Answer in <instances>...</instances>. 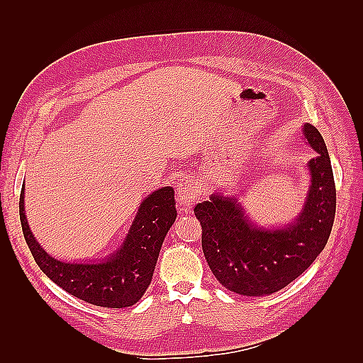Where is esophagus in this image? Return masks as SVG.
<instances>
[{
    "label": "esophagus",
    "mask_w": 363,
    "mask_h": 363,
    "mask_svg": "<svg viewBox=\"0 0 363 363\" xmlns=\"http://www.w3.org/2000/svg\"><path fill=\"white\" fill-rule=\"evenodd\" d=\"M198 184L194 177H182L179 186H177V201H179V204L186 209H190L198 199Z\"/></svg>",
    "instance_id": "esophagus-1"
}]
</instances>
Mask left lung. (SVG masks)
Masks as SVG:
<instances>
[{"instance_id": "left-lung-1", "label": "left lung", "mask_w": 363, "mask_h": 363, "mask_svg": "<svg viewBox=\"0 0 363 363\" xmlns=\"http://www.w3.org/2000/svg\"><path fill=\"white\" fill-rule=\"evenodd\" d=\"M303 134L318 154L307 164L311 187L303 211L290 225H254L237 198L221 194L195 206L207 264L223 287L238 295L265 296L287 287L328 243L337 199L333 167L318 129L306 123Z\"/></svg>"}]
</instances>
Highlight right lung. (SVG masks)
<instances>
[{
    "label": "right lung",
    "mask_w": 363,
    "mask_h": 363,
    "mask_svg": "<svg viewBox=\"0 0 363 363\" xmlns=\"http://www.w3.org/2000/svg\"><path fill=\"white\" fill-rule=\"evenodd\" d=\"M173 187L146 196L117 252L94 264L62 262L50 256L30 233L25 215V186L20 195V221L37 265L60 289L86 303L123 309L135 304L151 284L164 238L176 220Z\"/></svg>",
    "instance_id": "add662e5"
}]
</instances>
